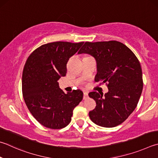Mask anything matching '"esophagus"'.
Returning <instances> with one entry per match:
<instances>
[{
  "instance_id": "esophagus-1",
  "label": "esophagus",
  "mask_w": 158,
  "mask_h": 158,
  "mask_svg": "<svg viewBox=\"0 0 158 158\" xmlns=\"http://www.w3.org/2000/svg\"><path fill=\"white\" fill-rule=\"evenodd\" d=\"M88 92H84V99H85L86 98H88Z\"/></svg>"
}]
</instances>
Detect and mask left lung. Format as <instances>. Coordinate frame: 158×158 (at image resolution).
<instances>
[{"instance_id": "obj_1", "label": "left lung", "mask_w": 158, "mask_h": 158, "mask_svg": "<svg viewBox=\"0 0 158 158\" xmlns=\"http://www.w3.org/2000/svg\"><path fill=\"white\" fill-rule=\"evenodd\" d=\"M89 54L97 61L95 81L106 84L108 92H91L89 97L96 107L89 112L94 124L102 127H117L137 107L143 89L141 65L137 56L122 43L117 41L85 42L78 54Z\"/></svg>"}]
</instances>
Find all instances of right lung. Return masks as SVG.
I'll return each mask as SVG.
<instances>
[{
	"label": "right lung",
	"mask_w": 158,
	"mask_h": 158,
	"mask_svg": "<svg viewBox=\"0 0 158 158\" xmlns=\"http://www.w3.org/2000/svg\"><path fill=\"white\" fill-rule=\"evenodd\" d=\"M84 42L56 41L42 45L28 56L23 71V96L28 110L40 124L61 129L70 124L73 110L83 99L81 90L65 94L57 81L66 74L70 56Z\"/></svg>",
	"instance_id": "right-lung-1"
}]
</instances>
